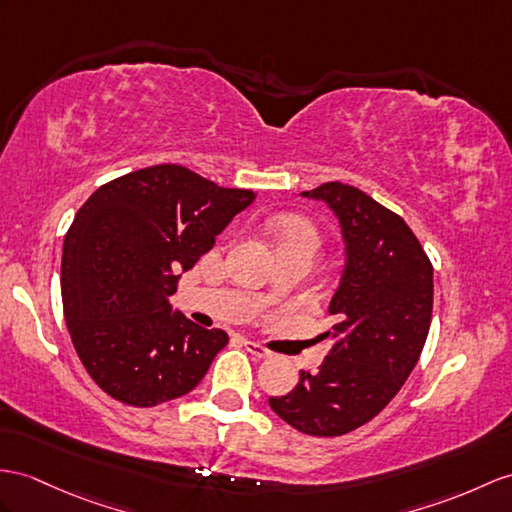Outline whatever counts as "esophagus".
Here are the masks:
<instances>
[{
  "mask_svg": "<svg viewBox=\"0 0 512 512\" xmlns=\"http://www.w3.org/2000/svg\"><path fill=\"white\" fill-rule=\"evenodd\" d=\"M243 343H245V350H247L249 354H254L256 358H271V356H273L271 350H267L265 345H260V343H256V341L245 339Z\"/></svg>",
  "mask_w": 512,
  "mask_h": 512,
  "instance_id": "esophagus-1",
  "label": "esophagus"
}]
</instances>
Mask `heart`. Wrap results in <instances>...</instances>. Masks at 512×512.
I'll return each instance as SVG.
<instances>
[{"label":"heart","mask_w":512,"mask_h":512,"mask_svg":"<svg viewBox=\"0 0 512 512\" xmlns=\"http://www.w3.org/2000/svg\"><path fill=\"white\" fill-rule=\"evenodd\" d=\"M271 232L278 243L284 241H310L317 245V230L310 221L299 217H278L271 221Z\"/></svg>","instance_id":"heart-1"}]
</instances>
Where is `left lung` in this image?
I'll return each instance as SVG.
<instances>
[{
    "mask_svg": "<svg viewBox=\"0 0 512 512\" xmlns=\"http://www.w3.org/2000/svg\"><path fill=\"white\" fill-rule=\"evenodd\" d=\"M302 195L341 223L334 345L317 373L299 371L295 389L269 406L299 432L341 436L376 417L415 369L432 319V263L406 221L356 186L326 182Z\"/></svg>",
    "mask_w": 512,
    "mask_h": 512,
    "instance_id": "obj_1",
    "label": "left lung"
}]
</instances>
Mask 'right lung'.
Listing matches in <instances>:
<instances>
[{"mask_svg":"<svg viewBox=\"0 0 512 512\" xmlns=\"http://www.w3.org/2000/svg\"><path fill=\"white\" fill-rule=\"evenodd\" d=\"M254 197L156 165L86 199L62 245L60 291L73 347L104 393L149 408L206 376L228 334L173 313L169 295Z\"/></svg>","mask_w":512,"mask_h":512,"instance_id":"obj_1","label":"right lung"}]
</instances>
